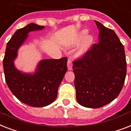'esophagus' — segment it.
<instances>
[{"instance_id":"obj_1","label":"esophagus","mask_w":131,"mask_h":131,"mask_svg":"<svg viewBox=\"0 0 131 131\" xmlns=\"http://www.w3.org/2000/svg\"><path fill=\"white\" fill-rule=\"evenodd\" d=\"M67 66H68V70H72V61L70 59H68V65H67Z\"/></svg>"}]
</instances>
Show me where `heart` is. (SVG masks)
<instances>
[{"label":"heart","instance_id":"obj_1","mask_svg":"<svg viewBox=\"0 0 131 131\" xmlns=\"http://www.w3.org/2000/svg\"><path fill=\"white\" fill-rule=\"evenodd\" d=\"M89 30L83 29L80 30L73 41L68 46V48H74L79 45L81 42V45L77 51V55L81 56L87 52L94 42V36L92 34H87Z\"/></svg>","mask_w":131,"mask_h":131}]
</instances>
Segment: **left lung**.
I'll return each instance as SVG.
<instances>
[{
    "label": "left lung",
    "instance_id": "8db88e82",
    "mask_svg": "<svg viewBox=\"0 0 131 131\" xmlns=\"http://www.w3.org/2000/svg\"><path fill=\"white\" fill-rule=\"evenodd\" d=\"M95 22L99 32L98 43L73 62L76 100L89 108H99L114 101L126 74L124 46L114 30Z\"/></svg>",
    "mask_w": 131,
    "mask_h": 131
}]
</instances>
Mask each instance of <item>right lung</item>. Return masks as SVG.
<instances>
[{
	"mask_svg": "<svg viewBox=\"0 0 131 131\" xmlns=\"http://www.w3.org/2000/svg\"><path fill=\"white\" fill-rule=\"evenodd\" d=\"M44 28L45 26L31 23L17 30L7 43L3 59L8 87L19 101L32 107H45L55 101L58 87L68 70L66 57L42 59L32 72H24L15 66L19 49L28 40L29 33Z\"/></svg>",
	"mask_w": 131,
	"mask_h": 131,
	"instance_id": "1",
	"label": "right lung"
}]
</instances>
